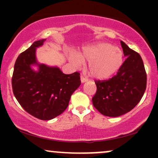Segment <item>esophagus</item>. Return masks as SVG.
<instances>
[{"mask_svg": "<svg viewBox=\"0 0 158 158\" xmlns=\"http://www.w3.org/2000/svg\"><path fill=\"white\" fill-rule=\"evenodd\" d=\"M88 81V79H87L86 77H83V76H81V83H84V82H85V81Z\"/></svg>", "mask_w": 158, "mask_h": 158, "instance_id": "34e87169", "label": "esophagus"}]
</instances>
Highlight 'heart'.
Instances as JSON below:
<instances>
[{
	"mask_svg": "<svg viewBox=\"0 0 158 158\" xmlns=\"http://www.w3.org/2000/svg\"><path fill=\"white\" fill-rule=\"evenodd\" d=\"M70 60L76 66H80L83 61H88V73L97 79L110 77L118 70L123 64V53L119 49L108 43L88 47L80 56L71 54Z\"/></svg>",
	"mask_w": 158,
	"mask_h": 158,
	"instance_id": "1",
	"label": "heart"
}]
</instances>
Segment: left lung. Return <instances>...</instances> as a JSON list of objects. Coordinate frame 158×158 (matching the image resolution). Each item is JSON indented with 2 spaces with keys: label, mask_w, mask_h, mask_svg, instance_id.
<instances>
[{
  "label": "left lung",
  "mask_w": 158,
  "mask_h": 158,
  "mask_svg": "<svg viewBox=\"0 0 158 158\" xmlns=\"http://www.w3.org/2000/svg\"><path fill=\"white\" fill-rule=\"evenodd\" d=\"M126 59L117 74L107 80H95L97 91L94 106L107 117H116L133 109L146 88V70L141 56L120 41Z\"/></svg>",
  "instance_id": "left-lung-1"
}]
</instances>
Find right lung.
<instances>
[{
	"instance_id": "obj_1",
	"label": "right lung",
	"mask_w": 158,
	"mask_h": 158,
	"mask_svg": "<svg viewBox=\"0 0 158 158\" xmlns=\"http://www.w3.org/2000/svg\"><path fill=\"white\" fill-rule=\"evenodd\" d=\"M46 39L36 41L16 59L12 77L14 95L27 113L42 120L52 119L68 108L70 97L81 85L80 73L64 74L58 68L38 64L36 48ZM37 64L39 71L31 65Z\"/></svg>"
}]
</instances>
